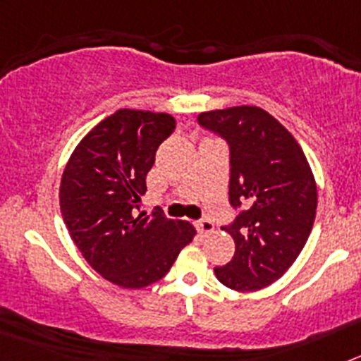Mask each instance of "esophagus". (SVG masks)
<instances>
[{
	"mask_svg": "<svg viewBox=\"0 0 361 361\" xmlns=\"http://www.w3.org/2000/svg\"><path fill=\"white\" fill-rule=\"evenodd\" d=\"M195 226H197V229H199L200 233H206V235H208V233H213V229H215L213 222H212V220H208V219L197 220Z\"/></svg>",
	"mask_w": 361,
	"mask_h": 361,
	"instance_id": "esophagus-1",
	"label": "esophagus"
}]
</instances>
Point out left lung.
<instances>
[{
	"label": "left lung",
	"mask_w": 361,
	"mask_h": 361,
	"mask_svg": "<svg viewBox=\"0 0 361 361\" xmlns=\"http://www.w3.org/2000/svg\"><path fill=\"white\" fill-rule=\"evenodd\" d=\"M197 121L228 142L229 204L238 209L224 228L235 255L215 275L229 289L258 291L304 250L317 215V183L295 137L262 108L204 111Z\"/></svg>",
	"instance_id": "1"
}]
</instances>
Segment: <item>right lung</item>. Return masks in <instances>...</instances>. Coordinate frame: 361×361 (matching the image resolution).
<instances>
[{"label": "right lung", "mask_w": 361, "mask_h": 361, "mask_svg": "<svg viewBox=\"0 0 361 361\" xmlns=\"http://www.w3.org/2000/svg\"><path fill=\"white\" fill-rule=\"evenodd\" d=\"M170 114L123 108L82 137L63 171L59 204L70 237L99 275L141 289L170 271L195 228L162 212L146 215L141 197Z\"/></svg>", "instance_id": "add662e5"}]
</instances>
